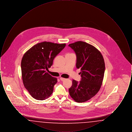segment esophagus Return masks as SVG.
<instances>
[{"label":"esophagus","instance_id":"esophagus-1","mask_svg":"<svg viewBox=\"0 0 132 132\" xmlns=\"http://www.w3.org/2000/svg\"><path fill=\"white\" fill-rule=\"evenodd\" d=\"M60 80L62 81H64L65 80H66V79L63 78L62 77H60Z\"/></svg>","mask_w":132,"mask_h":132}]
</instances>
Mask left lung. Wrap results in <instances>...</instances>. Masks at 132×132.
Here are the masks:
<instances>
[{
	"label": "left lung",
	"mask_w": 132,
	"mask_h": 132,
	"mask_svg": "<svg viewBox=\"0 0 132 132\" xmlns=\"http://www.w3.org/2000/svg\"><path fill=\"white\" fill-rule=\"evenodd\" d=\"M77 56L76 67L81 68V80H73L69 94L76 102L88 101L101 88L105 71V63L101 52L93 45L79 41L69 44Z\"/></svg>",
	"instance_id": "8db88e82"
}]
</instances>
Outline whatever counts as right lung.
<instances>
[{
	"label": "right lung",
	"instance_id": "obj_1",
	"mask_svg": "<svg viewBox=\"0 0 132 132\" xmlns=\"http://www.w3.org/2000/svg\"><path fill=\"white\" fill-rule=\"evenodd\" d=\"M65 46V44L44 42L34 45L23 55L21 61L23 82L34 98L43 101L52 94L57 80L46 70Z\"/></svg>",
	"mask_w": 132,
	"mask_h": 132
}]
</instances>
